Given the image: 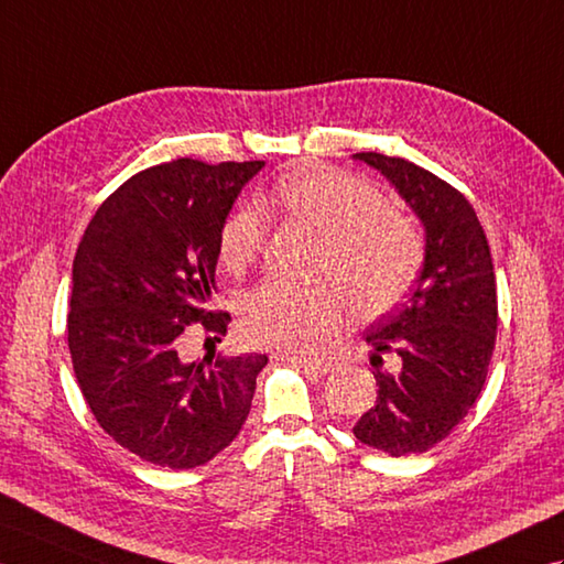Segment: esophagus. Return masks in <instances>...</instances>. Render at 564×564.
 I'll return each instance as SVG.
<instances>
[{"label": "esophagus", "instance_id": "obj_1", "mask_svg": "<svg viewBox=\"0 0 564 564\" xmlns=\"http://www.w3.org/2000/svg\"><path fill=\"white\" fill-rule=\"evenodd\" d=\"M294 365H299L306 371H316V373H330L335 369L333 359H316V357H294Z\"/></svg>", "mask_w": 564, "mask_h": 564}]
</instances>
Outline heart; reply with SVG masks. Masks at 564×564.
<instances>
[{"label": "heart", "mask_w": 564, "mask_h": 564, "mask_svg": "<svg viewBox=\"0 0 564 564\" xmlns=\"http://www.w3.org/2000/svg\"><path fill=\"white\" fill-rule=\"evenodd\" d=\"M260 204L323 236L318 272L345 286L359 314H383L408 294L422 260L420 231L405 215L386 207L367 181L335 169L299 171L274 185ZM265 239V212L243 203L221 224L219 262L229 272H243ZM345 292L335 282L260 284L243 299V337L290 355L316 352L345 316Z\"/></svg>", "instance_id": "1"}]
</instances>
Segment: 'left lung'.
<instances>
[{
	"label": "left lung",
	"instance_id": "left-lung-1",
	"mask_svg": "<svg viewBox=\"0 0 564 564\" xmlns=\"http://www.w3.org/2000/svg\"><path fill=\"white\" fill-rule=\"evenodd\" d=\"M424 227V262L410 299L367 330L377 403L355 436L388 456L422 454L468 415L487 379L497 335L490 246L475 209L454 185L400 156L361 152ZM397 367L381 370L382 355Z\"/></svg>",
	"mask_w": 564,
	"mask_h": 564
}]
</instances>
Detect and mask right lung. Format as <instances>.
<instances>
[{
	"label": "right lung",
	"mask_w": 564,
	"mask_h": 564,
	"mask_svg": "<svg viewBox=\"0 0 564 564\" xmlns=\"http://www.w3.org/2000/svg\"><path fill=\"white\" fill-rule=\"evenodd\" d=\"M265 161L176 159L137 173L98 207L72 265L67 343L96 422L122 448L161 468L215 458L241 432L265 355L183 361L199 323L227 335L212 311L219 229Z\"/></svg>",
	"instance_id": "1"
}]
</instances>
